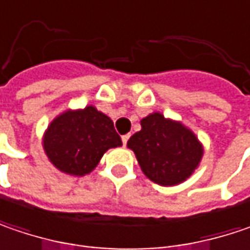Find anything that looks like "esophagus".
Segmentation results:
<instances>
[{"instance_id": "1", "label": "esophagus", "mask_w": 250, "mask_h": 250, "mask_svg": "<svg viewBox=\"0 0 250 250\" xmlns=\"http://www.w3.org/2000/svg\"><path fill=\"white\" fill-rule=\"evenodd\" d=\"M128 138H130V134H125V136L122 137V141H123V146L127 144V141H128Z\"/></svg>"}]
</instances>
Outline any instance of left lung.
<instances>
[{"instance_id":"8db88e82","label":"left lung","mask_w":250,"mask_h":250,"mask_svg":"<svg viewBox=\"0 0 250 250\" xmlns=\"http://www.w3.org/2000/svg\"><path fill=\"white\" fill-rule=\"evenodd\" d=\"M140 123L141 130L130 137L127 146L134 151L146 178L161 186H176L189 179L204 152L197 136L159 112L148 114Z\"/></svg>"}]
</instances>
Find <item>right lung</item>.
Here are the masks:
<instances>
[{
  "label": "right lung",
  "instance_id": "obj_1",
  "mask_svg": "<svg viewBox=\"0 0 250 250\" xmlns=\"http://www.w3.org/2000/svg\"><path fill=\"white\" fill-rule=\"evenodd\" d=\"M122 146L109 116L95 106L59 114L43 134V148L56 168L72 176H83L98 167L104 154Z\"/></svg>",
  "mask_w": 250,
  "mask_h": 250
}]
</instances>
